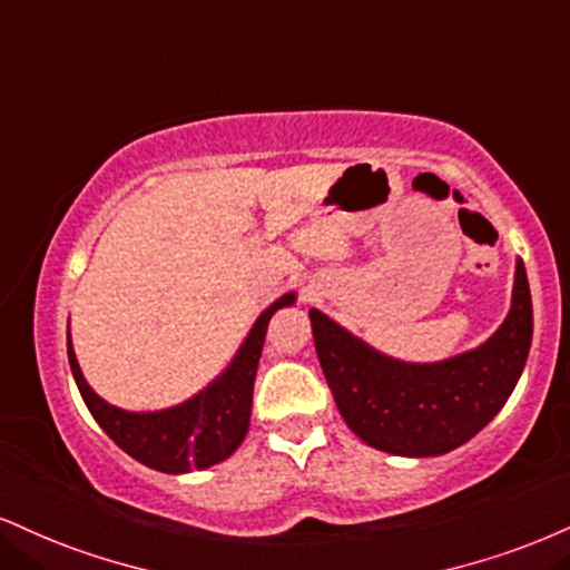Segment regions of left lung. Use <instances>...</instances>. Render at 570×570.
<instances>
[{
	"mask_svg": "<svg viewBox=\"0 0 570 570\" xmlns=\"http://www.w3.org/2000/svg\"><path fill=\"white\" fill-rule=\"evenodd\" d=\"M311 326L347 428L387 454L438 456L481 433L515 390L533 337L531 289L518 259L502 326L483 345L435 363H409L374 351L315 307Z\"/></svg>",
	"mask_w": 570,
	"mask_h": 570,
	"instance_id": "obj_1",
	"label": "left lung"
}]
</instances>
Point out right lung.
I'll return each instance as SVG.
<instances>
[{
    "label": "right lung",
    "instance_id": "1",
    "mask_svg": "<svg viewBox=\"0 0 570 570\" xmlns=\"http://www.w3.org/2000/svg\"><path fill=\"white\" fill-rule=\"evenodd\" d=\"M294 299H297V294L289 292L271 307H265L246 334L242 347L233 355V361L223 368V374L177 406L161 411H127L102 401L87 385L77 353H73L71 334H68L71 374L95 422L137 462L150 470L169 472V475L207 470L212 464L228 459L249 433L252 390H255L267 324H271L273 313L294 305Z\"/></svg>",
    "mask_w": 570,
    "mask_h": 570
}]
</instances>
